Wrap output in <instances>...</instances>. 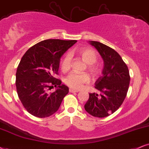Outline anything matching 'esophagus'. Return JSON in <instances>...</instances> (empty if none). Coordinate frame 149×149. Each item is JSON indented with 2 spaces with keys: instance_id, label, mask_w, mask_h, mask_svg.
I'll use <instances>...</instances> for the list:
<instances>
[{
  "instance_id": "obj_1",
  "label": "esophagus",
  "mask_w": 149,
  "mask_h": 149,
  "mask_svg": "<svg viewBox=\"0 0 149 149\" xmlns=\"http://www.w3.org/2000/svg\"><path fill=\"white\" fill-rule=\"evenodd\" d=\"M69 91L70 92V93H78L79 92V91H77V90H74L73 88H70Z\"/></svg>"
}]
</instances>
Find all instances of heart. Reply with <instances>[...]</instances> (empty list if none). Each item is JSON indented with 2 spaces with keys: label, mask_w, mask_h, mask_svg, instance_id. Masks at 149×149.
<instances>
[{
  "label": "heart",
  "mask_w": 149,
  "mask_h": 149,
  "mask_svg": "<svg viewBox=\"0 0 149 149\" xmlns=\"http://www.w3.org/2000/svg\"><path fill=\"white\" fill-rule=\"evenodd\" d=\"M79 54L86 63H88L87 69L93 76H97L100 72V67L97 65V54L91 48L81 49L79 50ZM72 56L70 53H67L62 58L60 63V68L62 72H65L71 68ZM91 81L90 75L88 73H77L72 72L66 77L65 82L69 87L74 89H80L86 84H88Z\"/></svg>",
  "instance_id": "1"
}]
</instances>
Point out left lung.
I'll return each instance as SVG.
<instances>
[{"label":"left lung","instance_id":"left-lung-1","mask_svg":"<svg viewBox=\"0 0 149 149\" xmlns=\"http://www.w3.org/2000/svg\"><path fill=\"white\" fill-rule=\"evenodd\" d=\"M103 58V75L95 82V88L101 92L89 93L84 106L86 112L96 117H105L115 113L125 100L129 87L128 66L115 49L97 41H90Z\"/></svg>","mask_w":149,"mask_h":149}]
</instances>
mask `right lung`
<instances>
[{
	"mask_svg": "<svg viewBox=\"0 0 149 149\" xmlns=\"http://www.w3.org/2000/svg\"><path fill=\"white\" fill-rule=\"evenodd\" d=\"M76 42L44 40L31 47L23 56L16 70V87L22 104L31 115L43 118L59 108L69 88L54 75L58 74L61 56ZM54 86L58 89L49 93Z\"/></svg>",
	"mask_w": 149,
	"mask_h": 149,
	"instance_id": "1",
	"label": "right lung"
}]
</instances>
